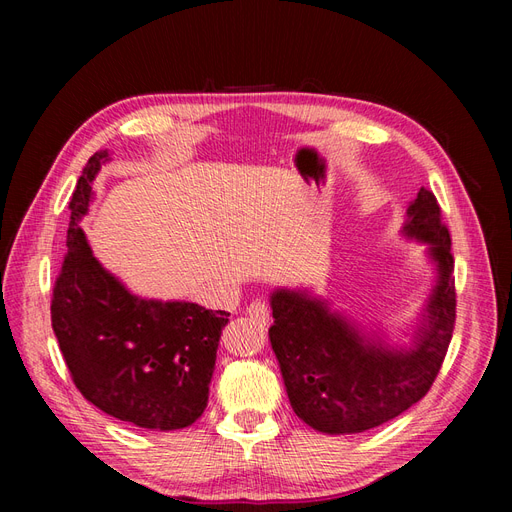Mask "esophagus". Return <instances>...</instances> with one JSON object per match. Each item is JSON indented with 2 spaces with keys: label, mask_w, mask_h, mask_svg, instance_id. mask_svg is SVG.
Returning <instances> with one entry per match:
<instances>
[{
  "label": "esophagus",
  "mask_w": 512,
  "mask_h": 512,
  "mask_svg": "<svg viewBox=\"0 0 512 512\" xmlns=\"http://www.w3.org/2000/svg\"><path fill=\"white\" fill-rule=\"evenodd\" d=\"M245 314L250 320H254L258 324H265L269 320V305L265 301H254V303H250V307L245 309Z\"/></svg>",
  "instance_id": "1"
}]
</instances>
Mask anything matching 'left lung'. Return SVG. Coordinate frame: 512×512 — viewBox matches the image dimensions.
Instances as JSON below:
<instances>
[{"instance_id": "8db88e82", "label": "left lung", "mask_w": 512, "mask_h": 512, "mask_svg": "<svg viewBox=\"0 0 512 512\" xmlns=\"http://www.w3.org/2000/svg\"><path fill=\"white\" fill-rule=\"evenodd\" d=\"M401 235L423 243L436 280L408 344H391L331 309L309 288L271 292V348L290 406L303 423L329 436L374 429L421 401L436 380L455 324L451 235L436 196L421 188Z\"/></svg>"}]
</instances>
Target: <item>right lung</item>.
Listing matches in <instances>:
<instances>
[{
  "instance_id": "add662e5",
  "label": "right lung",
  "mask_w": 512,
  "mask_h": 512,
  "mask_svg": "<svg viewBox=\"0 0 512 512\" xmlns=\"http://www.w3.org/2000/svg\"><path fill=\"white\" fill-rule=\"evenodd\" d=\"M108 151L89 158L70 200L68 254L51 303L53 331L76 389L98 410L143 429L192 425L207 408L228 312L138 297L102 267L81 228Z\"/></svg>"
}]
</instances>
